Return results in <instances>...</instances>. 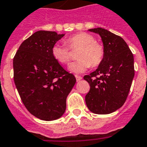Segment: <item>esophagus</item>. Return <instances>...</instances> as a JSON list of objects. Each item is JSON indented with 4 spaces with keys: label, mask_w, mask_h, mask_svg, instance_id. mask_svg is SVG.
I'll return each mask as SVG.
<instances>
[{
    "label": "esophagus",
    "mask_w": 147,
    "mask_h": 147,
    "mask_svg": "<svg viewBox=\"0 0 147 147\" xmlns=\"http://www.w3.org/2000/svg\"><path fill=\"white\" fill-rule=\"evenodd\" d=\"M75 77H76V81H77V82L80 81V80L82 79V76H78V75H75Z\"/></svg>",
    "instance_id": "esophagus-1"
}]
</instances>
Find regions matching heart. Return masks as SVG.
I'll list each match as a JSON object with an SVG mask.
<instances>
[{
    "instance_id": "heart-1",
    "label": "heart",
    "mask_w": 147,
    "mask_h": 147,
    "mask_svg": "<svg viewBox=\"0 0 147 147\" xmlns=\"http://www.w3.org/2000/svg\"><path fill=\"white\" fill-rule=\"evenodd\" d=\"M67 46L54 44L51 54L55 60L62 65L69 64L71 59V51L79 50L76 54L77 60L70 65V71L80 74L91 67H97L103 61L105 49L101 43L96 41L93 35L86 32H80L71 35L65 40Z\"/></svg>"
}]
</instances>
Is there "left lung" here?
Masks as SVG:
<instances>
[{
	"label": "left lung",
	"mask_w": 147,
	"mask_h": 147,
	"mask_svg": "<svg viewBox=\"0 0 147 147\" xmlns=\"http://www.w3.org/2000/svg\"><path fill=\"white\" fill-rule=\"evenodd\" d=\"M89 31L101 36L105 57L96 71L84 76L90 85L85 102L93 113H111L124 105L129 94L135 75L134 57L118 35L102 28Z\"/></svg>",
	"instance_id": "obj_1"
}]
</instances>
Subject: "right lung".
<instances>
[{
    "label": "right lung",
    "mask_w": 147,
    "mask_h": 147,
    "mask_svg": "<svg viewBox=\"0 0 147 147\" xmlns=\"http://www.w3.org/2000/svg\"><path fill=\"white\" fill-rule=\"evenodd\" d=\"M64 34L38 31L22 42L13 59L14 81L28 112L41 120L59 119L76 78L54 59L53 45Z\"/></svg>",
    "instance_id": "right-lung-1"
}]
</instances>
